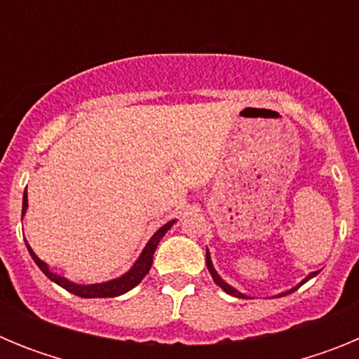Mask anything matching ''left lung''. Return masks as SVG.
<instances>
[{
    "instance_id": "left-lung-1",
    "label": "left lung",
    "mask_w": 359,
    "mask_h": 359,
    "mask_svg": "<svg viewBox=\"0 0 359 359\" xmlns=\"http://www.w3.org/2000/svg\"><path fill=\"white\" fill-rule=\"evenodd\" d=\"M207 266H208V271H210L212 278H214V282H215V284H217L219 287H223V290L226 291L228 294H231V297H239V298H244V294H241L239 291H237V290H233V287H231V286H228L226 282H224L223 278H221V277H219L217 273H215V269H214V266H212V261H210V255H208V252H207ZM315 275H316V271H313V273H309V275H307L306 278H304V282H307V280H309V278H313V277H315ZM304 282H302V284H304ZM302 284H300V286H302ZM294 290H297V287H294ZM294 290L287 291V293H293ZM287 293H284V294H287Z\"/></svg>"
}]
</instances>
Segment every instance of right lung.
I'll list each match as a JSON object with an SVG mask.
<instances>
[{
    "label": "right lung",
    "instance_id": "add662e5",
    "mask_svg": "<svg viewBox=\"0 0 359 359\" xmlns=\"http://www.w3.org/2000/svg\"><path fill=\"white\" fill-rule=\"evenodd\" d=\"M27 207H28V199H27V190H25L23 194V212H21V215H25V212H27ZM174 221H170V223H167L165 226H161L160 230L152 236V239L149 241V244L145 246V250L142 252L140 259L136 261V264L133 266L131 269H129L128 273L122 275L120 278H116V280H111V282H104V284H93V286H77V284H72V282H68L66 278L59 277V275L52 273L48 269V266L44 264L43 261H41L39 257L36 255V253L32 252V248L28 246V252H30L32 259H34V262H36L37 266L41 268V271H43L46 277L50 278V280H53L55 284H59L61 287H65L66 291H69V293L77 294V297H82V298H109V297H118V294H123L128 293L129 290H133L135 286H138L142 282V278L145 277V275L149 273V269H151L152 266V255H154V250H156L158 243H160L161 237L165 236V231L169 230L170 226H172Z\"/></svg>",
    "mask_w": 359,
    "mask_h": 359
}]
</instances>
